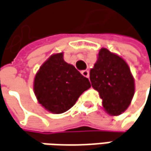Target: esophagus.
Here are the masks:
<instances>
[{
  "label": "esophagus",
  "mask_w": 151,
  "mask_h": 151,
  "mask_svg": "<svg viewBox=\"0 0 151 151\" xmlns=\"http://www.w3.org/2000/svg\"><path fill=\"white\" fill-rule=\"evenodd\" d=\"M81 73L84 77H86V78L89 77V72H88V70H83V71H81Z\"/></svg>",
  "instance_id": "esophagus-1"
}]
</instances>
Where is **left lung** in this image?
I'll use <instances>...</instances> for the list:
<instances>
[{
    "instance_id": "obj_1",
    "label": "left lung",
    "mask_w": 151,
    "mask_h": 151,
    "mask_svg": "<svg viewBox=\"0 0 151 151\" xmlns=\"http://www.w3.org/2000/svg\"><path fill=\"white\" fill-rule=\"evenodd\" d=\"M89 78L109 114L117 116L126 111L134 95V80L122 57L106 48L101 49Z\"/></svg>"
}]
</instances>
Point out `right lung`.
<instances>
[{"instance_id":"obj_1","label":"right lung","mask_w":151,"mask_h":151,"mask_svg":"<svg viewBox=\"0 0 151 151\" xmlns=\"http://www.w3.org/2000/svg\"><path fill=\"white\" fill-rule=\"evenodd\" d=\"M89 87L88 78L64 61L63 53L50 56L40 67L34 83L39 103L56 114L69 110Z\"/></svg>"}]
</instances>
